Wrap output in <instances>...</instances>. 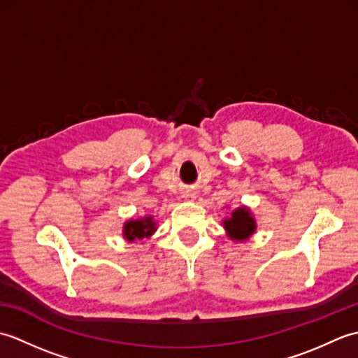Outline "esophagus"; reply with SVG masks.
<instances>
[{"mask_svg":"<svg viewBox=\"0 0 358 358\" xmlns=\"http://www.w3.org/2000/svg\"><path fill=\"white\" fill-rule=\"evenodd\" d=\"M183 196H185L186 200H195V192L194 191H189V189H187V191L183 192Z\"/></svg>","mask_w":358,"mask_h":358,"instance_id":"obj_1","label":"esophagus"}]
</instances>
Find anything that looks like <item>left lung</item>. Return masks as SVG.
I'll return each instance as SVG.
<instances>
[{"label":"left lung","mask_w":358,"mask_h":358,"mask_svg":"<svg viewBox=\"0 0 358 358\" xmlns=\"http://www.w3.org/2000/svg\"><path fill=\"white\" fill-rule=\"evenodd\" d=\"M223 226L227 235L232 240H248L257 229L255 218L250 214V210L246 206L237 208L232 210L229 218L223 220Z\"/></svg>","instance_id":"1"}]
</instances>
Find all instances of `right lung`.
<instances>
[{"label":"right lung","instance_id":"obj_1","mask_svg":"<svg viewBox=\"0 0 358 358\" xmlns=\"http://www.w3.org/2000/svg\"><path fill=\"white\" fill-rule=\"evenodd\" d=\"M157 231V224L154 222V217H144L138 220H129L123 226V237L127 241L143 240L150 237L152 234Z\"/></svg>","mask_w":358,"mask_h":358}]
</instances>
